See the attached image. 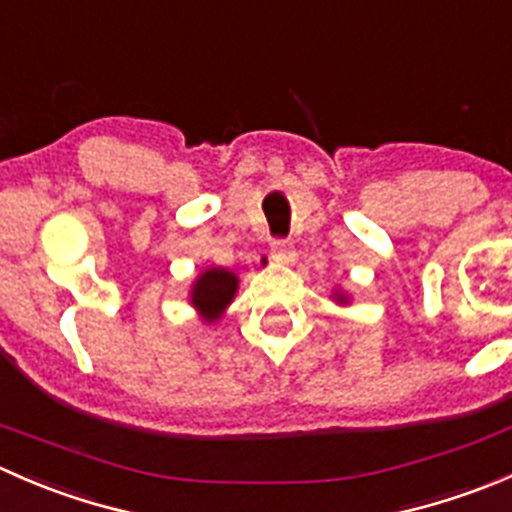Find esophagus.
Wrapping results in <instances>:
<instances>
[{
	"label": "esophagus",
	"instance_id": "34e87169",
	"mask_svg": "<svg viewBox=\"0 0 512 512\" xmlns=\"http://www.w3.org/2000/svg\"><path fill=\"white\" fill-rule=\"evenodd\" d=\"M272 260L282 262V265H289V262L297 260V252L292 250V242H287V240L272 242Z\"/></svg>",
	"mask_w": 512,
	"mask_h": 512
}]
</instances>
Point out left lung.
I'll return each instance as SVG.
<instances>
[{"label":"left lung","instance_id":"1","mask_svg":"<svg viewBox=\"0 0 512 512\" xmlns=\"http://www.w3.org/2000/svg\"><path fill=\"white\" fill-rule=\"evenodd\" d=\"M334 299H337L339 304H347L349 302V297L344 292H334Z\"/></svg>","mask_w":512,"mask_h":512}]
</instances>
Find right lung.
<instances>
[{
    "label": "right lung",
    "instance_id": "add662e5",
    "mask_svg": "<svg viewBox=\"0 0 512 512\" xmlns=\"http://www.w3.org/2000/svg\"><path fill=\"white\" fill-rule=\"evenodd\" d=\"M237 292V275L225 267H210L190 289V304L198 309L205 322H215L225 312Z\"/></svg>",
    "mask_w": 512,
    "mask_h": 512
}]
</instances>
